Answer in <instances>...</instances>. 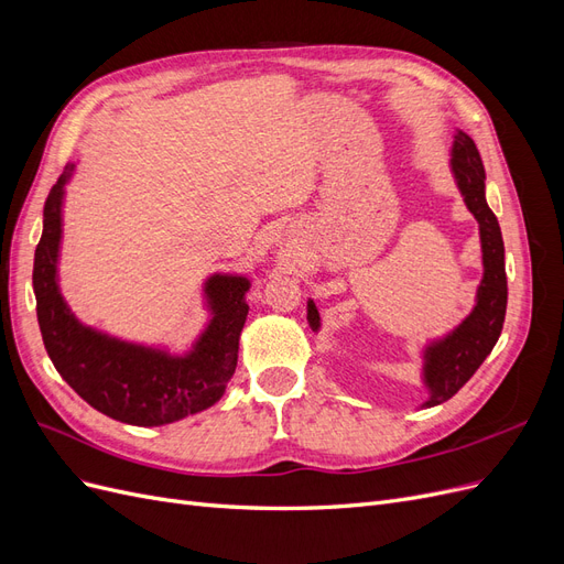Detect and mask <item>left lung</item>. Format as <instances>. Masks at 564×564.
<instances>
[{
    "instance_id": "obj_1",
    "label": "left lung",
    "mask_w": 564,
    "mask_h": 564,
    "mask_svg": "<svg viewBox=\"0 0 564 564\" xmlns=\"http://www.w3.org/2000/svg\"><path fill=\"white\" fill-rule=\"evenodd\" d=\"M452 172L466 207L480 224L485 275L480 286H477V303L473 313L449 336L425 348L423 381L431 390V398L423 406L447 402L466 386L491 348L497 346L508 303L501 228L485 199V166L480 152L464 131H456L454 135ZM308 322L313 332L319 329V313L313 301H308Z\"/></svg>"
}]
</instances>
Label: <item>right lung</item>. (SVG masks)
Wrapping results in <instances>:
<instances>
[{
  "label": "right lung",
  "mask_w": 564,
  "mask_h": 564,
  "mask_svg": "<svg viewBox=\"0 0 564 564\" xmlns=\"http://www.w3.org/2000/svg\"><path fill=\"white\" fill-rule=\"evenodd\" d=\"M70 169L44 202V230L32 268L37 322L51 362L82 400L122 423L164 425L212 406L226 392L237 367L240 334L249 313L245 301L249 280L235 275L207 280L204 294L214 317L187 355L124 344L82 327L56 282L63 185Z\"/></svg>",
  "instance_id": "right-lung-1"
}]
</instances>
